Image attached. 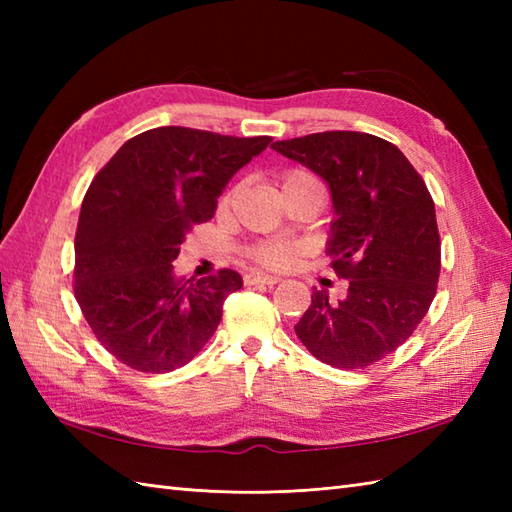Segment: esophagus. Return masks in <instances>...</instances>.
Listing matches in <instances>:
<instances>
[{
	"label": "esophagus",
	"mask_w": 512,
	"mask_h": 512,
	"mask_svg": "<svg viewBox=\"0 0 512 512\" xmlns=\"http://www.w3.org/2000/svg\"><path fill=\"white\" fill-rule=\"evenodd\" d=\"M279 277L273 275H264V273H246L244 275V284L246 286H275Z\"/></svg>",
	"instance_id": "1"
}]
</instances>
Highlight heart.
<instances>
[{
    "instance_id": "1",
    "label": "heart",
    "mask_w": 512,
    "mask_h": 512,
    "mask_svg": "<svg viewBox=\"0 0 512 512\" xmlns=\"http://www.w3.org/2000/svg\"><path fill=\"white\" fill-rule=\"evenodd\" d=\"M301 182H317V178L312 176L310 171L303 169H290L284 173L281 178V187H292V184H301ZM233 200V191H228L222 195L220 200V209H228V204ZM299 246L297 244H288V242H268V244H259L253 248V259L257 264L268 266V268H286L292 259L297 257Z\"/></svg>"
}]
</instances>
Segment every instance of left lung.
I'll return each mask as SVG.
<instances>
[{
    "mask_svg": "<svg viewBox=\"0 0 512 512\" xmlns=\"http://www.w3.org/2000/svg\"><path fill=\"white\" fill-rule=\"evenodd\" d=\"M270 147L328 182L325 253L350 284L339 303L312 292L299 341L332 367L374 365L409 339L436 297L440 233L427 184L396 145L372 134L321 132Z\"/></svg>",
    "mask_w": 512,
    "mask_h": 512,
    "instance_id": "1",
    "label": "left lung"
}]
</instances>
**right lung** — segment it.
<instances>
[{
	"label": "right lung",
	"mask_w": 512,
	"mask_h": 512,
	"mask_svg": "<svg viewBox=\"0 0 512 512\" xmlns=\"http://www.w3.org/2000/svg\"><path fill=\"white\" fill-rule=\"evenodd\" d=\"M270 140L156 127L129 138L96 173L74 237V297L123 365L173 372L217 330L242 277L224 268L184 279L171 262L191 228L215 215L228 180Z\"/></svg>",
	"instance_id": "add662e5"
}]
</instances>
